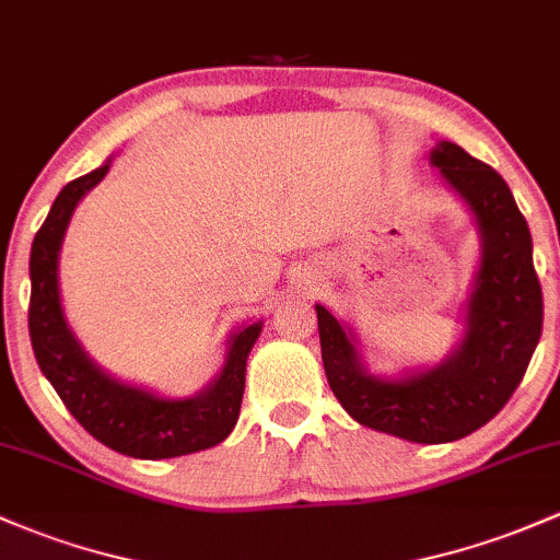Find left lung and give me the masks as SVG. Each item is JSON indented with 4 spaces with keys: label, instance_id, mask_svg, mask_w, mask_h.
Listing matches in <instances>:
<instances>
[{
    "label": "left lung",
    "instance_id": "1",
    "mask_svg": "<svg viewBox=\"0 0 560 560\" xmlns=\"http://www.w3.org/2000/svg\"><path fill=\"white\" fill-rule=\"evenodd\" d=\"M430 162L472 208L483 234L467 334L446 363L387 382L365 374L350 334L317 304L323 365L345 411L371 430L413 443H448L494 419L515 393L542 336V285L532 234L494 167L443 141Z\"/></svg>",
    "mask_w": 560,
    "mask_h": 560
}]
</instances>
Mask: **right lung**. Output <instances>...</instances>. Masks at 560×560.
Segmentation results:
<instances>
[{
	"instance_id": "add662e5",
	"label": "right lung",
	"mask_w": 560,
	"mask_h": 560,
	"mask_svg": "<svg viewBox=\"0 0 560 560\" xmlns=\"http://www.w3.org/2000/svg\"><path fill=\"white\" fill-rule=\"evenodd\" d=\"M109 173V162L88 176L74 178L52 202L32 245V302L28 336L42 374L61 395L63 406L95 441L136 459H171L195 454L224 441L237 424L245 389V360L261 334V323L240 328L230 339L224 371L189 400L154 398L138 387L114 382L82 352L63 320L58 296V250L71 213Z\"/></svg>"
}]
</instances>
